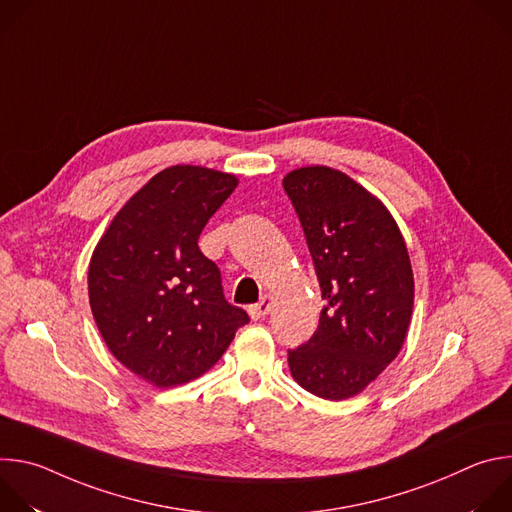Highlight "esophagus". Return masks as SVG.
Listing matches in <instances>:
<instances>
[{
    "instance_id": "34e87169",
    "label": "esophagus",
    "mask_w": 512,
    "mask_h": 512,
    "mask_svg": "<svg viewBox=\"0 0 512 512\" xmlns=\"http://www.w3.org/2000/svg\"><path fill=\"white\" fill-rule=\"evenodd\" d=\"M271 306H273V296H265L259 304L249 306V316H251L253 320L265 318V316L271 312Z\"/></svg>"
}]
</instances>
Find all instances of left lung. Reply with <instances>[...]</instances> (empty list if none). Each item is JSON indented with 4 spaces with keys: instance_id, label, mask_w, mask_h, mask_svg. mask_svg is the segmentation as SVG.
Instances as JSON below:
<instances>
[{
    "instance_id": "8db88e82",
    "label": "left lung",
    "mask_w": 512,
    "mask_h": 512,
    "mask_svg": "<svg viewBox=\"0 0 512 512\" xmlns=\"http://www.w3.org/2000/svg\"><path fill=\"white\" fill-rule=\"evenodd\" d=\"M326 306L314 336L289 350L294 381L328 401L367 389L397 358L413 312V269L389 208L328 166L283 178Z\"/></svg>"
}]
</instances>
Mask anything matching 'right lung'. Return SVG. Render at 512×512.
<instances>
[{"label":"right lung","instance_id":"1","mask_svg":"<svg viewBox=\"0 0 512 512\" xmlns=\"http://www.w3.org/2000/svg\"><path fill=\"white\" fill-rule=\"evenodd\" d=\"M235 174L178 164L113 216L89 263V304L111 354L158 389L212 369L249 322L223 296L198 237L233 194Z\"/></svg>","mask_w":512,"mask_h":512}]
</instances>
